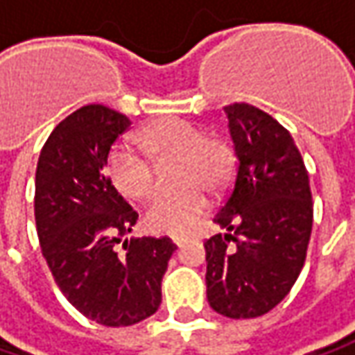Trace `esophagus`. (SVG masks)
I'll return each instance as SVG.
<instances>
[{"mask_svg": "<svg viewBox=\"0 0 355 355\" xmlns=\"http://www.w3.org/2000/svg\"><path fill=\"white\" fill-rule=\"evenodd\" d=\"M187 242V239H182V236H173V244H177V246H182Z\"/></svg>", "mask_w": 355, "mask_h": 355, "instance_id": "34e87169", "label": "esophagus"}]
</instances>
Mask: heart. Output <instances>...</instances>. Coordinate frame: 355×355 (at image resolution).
<instances>
[{
	"instance_id": "1",
	"label": "heart",
	"mask_w": 355,
	"mask_h": 355,
	"mask_svg": "<svg viewBox=\"0 0 355 355\" xmlns=\"http://www.w3.org/2000/svg\"><path fill=\"white\" fill-rule=\"evenodd\" d=\"M137 146L121 143L107 157V175L116 193L127 200H147L157 189L155 162L177 161L175 182L184 184L161 194L145 212V224L153 232L187 234L207 214L208 191H218L228 182L234 168L230 147L202 131L187 119H159L137 132Z\"/></svg>"
}]
</instances>
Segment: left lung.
<instances>
[{
    "mask_svg": "<svg viewBox=\"0 0 355 355\" xmlns=\"http://www.w3.org/2000/svg\"><path fill=\"white\" fill-rule=\"evenodd\" d=\"M239 159L236 178L205 242L207 298L226 318H258L300 276L314 207L308 171L292 135L248 103L224 107Z\"/></svg>",
    "mask_w": 355,
    "mask_h": 355,
    "instance_id": "obj_1",
    "label": "left lung"
}]
</instances>
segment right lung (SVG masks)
Wrapping results in <instances>:
<instances>
[{"label": "right lung", "instance_id": "obj_1", "mask_svg": "<svg viewBox=\"0 0 355 355\" xmlns=\"http://www.w3.org/2000/svg\"><path fill=\"white\" fill-rule=\"evenodd\" d=\"M129 127L123 113L85 105L55 127L35 173L37 236L55 282L83 316L111 328L159 310L162 276L177 250L166 236L125 239L139 214L103 171Z\"/></svg>", "mask_w": 355, "mask_h": 355}]
</instances>
